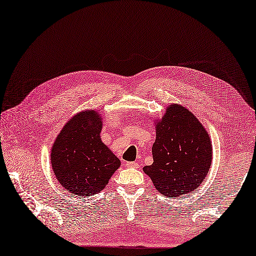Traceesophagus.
<instances>
[{
  "label": "esophagus",
  "mask_w": 256,
  "mask_h": 256,
  "mask_svg": "<svg viewBox=\"0 0 256 256\" xmlns=\"http://www.w3.org/2000/svg\"><path fill=\"white\" fill-rule=\"evenodd\" d=\"M126 166L128 168H138L139 167V164L136 162H128L126 164Z\"/></svg>",
  "instance_id": "1"
}]
</instances>
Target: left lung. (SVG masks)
Instances as JSON below:
<instances>
[{
	"instance_id": "8db88e82",
	"label": "left lung",
	"mask_w": 256,
	"mask_h": 256,
	"mask_svg": "<svg viewBox=\"0 0 256 256\" xmlns=\"http://www.w3.org/2000/svg\"><path fill=\"white\" fill-rule=\"evenodd\" d=\"M154 123L153 164L144 167V172L164 196L176 198L194 192L210 168L212 146L208 130L180 104L168 105Z\"/></svg>"
}]
</instances>
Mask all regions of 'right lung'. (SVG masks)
I'll use <instances>...</instances> for the list:
<instances>
[{"label":"right lung","mask_w":256,"mask_h":256,"mask_svg":"<svg viewBox=\"0 0 256 256\" xmlns=\"http://www.w3.org/2000/svg\"><path fill=\"white\" fill-rule=\"evenodd\" d=\"M103 118L96 110L80 112L68 120L51 149V164L60 185L76 196H94L106 187L121 164L102 142Z\"/></svg>","instance_id":"right-lung-1"}]
</instances>
